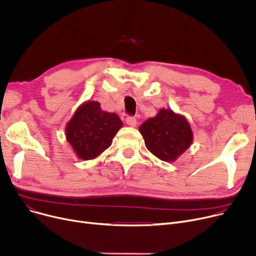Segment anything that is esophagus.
Instances as JSON below:
<instances>
[{
  "instance_id": "34e87169",
  "label": "esophagus",
  "mask_w": 256,
  "mask_h": 256,
  "mask_svg": "<svg viewBox=\"0 0 256 256\" xmlns=\"http://www.w3.org/2000/svg\"><path fill=\"white\" fill-rule=\"evenodd\" d=\"M126 124L128 126H132V128H135L136 126H137V119L135 118V117H132V116H128V117H126Z\"/></svg>"
}]
</instances>
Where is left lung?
Returning <instances> with one entry per match:
<instances>
[{"mask_svg": "<svg viewBox=\"0 0 256 256\" xmlns=\"http://www.w3.org/2000/svg\"><path fill=\"white\" fill-rule=\"evenodd\" d=\"M139 132L145 146L154 156L173 163L193 143V132L188 119L171 109H160L143 122Z\"/></svg>", "mask_w": 256, "mask_h": 256, "instance_id": "obj_1", "label": "left lung"}]
</instances>
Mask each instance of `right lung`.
I'll list each match as a JSON object with an SVG mask.
<instances>
[{"label":"right lung","instance_id":"obj_1","mask_svg":"<svg viewBox=\"0 0 256 256\" xmlns=\"http://www.w3.org/2000/svg\"><path fill=\"white\" fill-rule=\"evenodd\" d=\"M122 126L117 114L102 111L98 102L89 100L78 106L67 122L65 136L78 158L94 160L109 148Z\"/></svg>","mask_w":256,"mask_h":256}]
</instances>
